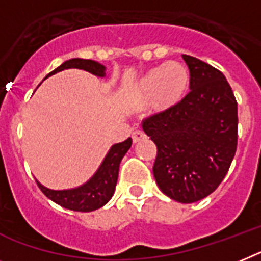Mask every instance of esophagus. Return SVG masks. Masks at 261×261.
<instances>
[{"mask_svg": "<svg viewBox=\"0 0 261 261\" xmlns=\"http://www.w3.org/2000/svg\"><path fill=\"white\" fill-rule=\"evenodd\" d=\"M144 138H146V134H144L142 130H135L134 133H133V141H134L135 143L142 141V139H144Z\"/></svg>", "mask_w": 261, "mask_h": 261, "instance_id": "1", "label": "esophagus"}]
</instances>
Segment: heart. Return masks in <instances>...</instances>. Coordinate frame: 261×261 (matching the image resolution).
Wrapping results in <instances>:
<instances>
[{"label": "heart", "mask_w": 261, "mask_h": 261, "mask_svg": "<svg viewBox=\"0 0 261 261\" xmlns=\"http://www.w3.org/2000/svg\"><path fill=\"white\" fill-rule=\"evenodd\" d=\"M188 83V73L179 63H167L152 69L135 89V95L139 100L146 102L156 95L161 105L174 102L180 97Z\"/></svg>", "instance_id": "obj_1"}]
</instances>
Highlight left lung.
I'll list each match as a JSON object with an SVG mask.
<instances>
[{"label": "left lung", "instance_id": "left-lung-1", "mask_svg": "<svg viewBox=\"0 0 261 261\" xmlns=\"http://www.w3.org/2000/svg\"><path fill=\"white\" fill-rule=\"evenodd\" d=\"M190 91L180 102L143 122L158 147L154 178L168 198L194 203L215 191L238 146V103L224 74L183 54Z\"/></svg>", "mask_w": 261, "mask_h": 261}]
</instances>
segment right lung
I'll use <instances>...</instances> for the list:
<instances>
[{
  "instance_id": "right-lung-1",
  "label": "right lung",
  "mask_w": 261,
  "mask_h": 261,
  "mask_svg": "<svg viewBox=\"0 0 261 261\" xmlns=\"http://www.w3.org/2000/svg\"><path fill=\"white\" fill-rule=\"evenodd\" d=\"M67 69L85 70L87 73H91L99 78L106 76V66L102 63L93 60L73 58V60L65 61L61 66L53 70L51 73L45 76V80ZM131 144H133L131 138L113 144L93 176L78 187L67 188V190H51V188L45 187L36 179L37 185L50 200L62 205L65 208L78 212L95 211L103 207L113 198L115 186H117L118 174H119V164L128 148L131 147Z\"/></svg>"
}]
</instances>
